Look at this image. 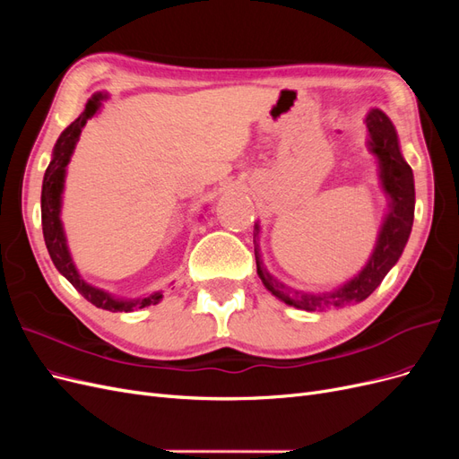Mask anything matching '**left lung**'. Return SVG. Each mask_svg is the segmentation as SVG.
<instances>
[{
  "mask_svg": "<svg viewBox=\"0 0 459 459\" xmlns=\"http://www.w3.org/2000/svg\"><path fill=\"white\" fill-rule=\"evenodd\" d=\"M366 126L369 132V149L379 160L381 187L388 197V212L379 230L377 243H375L373 253L362 272L354 275L351 281H346L344 285L333 290V293L322 295H307L285 287L264 270L260 258L256 256V272L264 287L273 297L289 304V307L314 312L325 310L329 307H342V304L349 302L366 300L381 285L383 277L398 262L408 243L415 208L413 172L404 157H402L396 130L391 118L383 110L371 108L366 117ZM255 230L258 235V224L255 226Z\"/></svg>",
  "mask_w": 459,
  "mask_h": 459,
  "instance_id": "obj_1",
  "label": "left lung"
}]
</instances>
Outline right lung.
Returning a JSON list of instances; mask_svg holds the SVG:
<instances>
[{"label":"right lung","instance_id":"obj_1","mask_svg":"<svg viewBox=\"0 0 459 459\" xmlns=\"http://www.w3.org/2000/svg\"><path fill=\"white\" fill-rule=\"evenodd\" d=\"M103 100H107V95L95 93L86 103L84 113H82L71 126L59 135L57 143L53 147V157L44 174V184H41V228H44L46 247L55 264V268H57L66 280L73 283V287L82 297L90 300L91 304H95L97 308L110 310V312H132L134 308H145V307H152V304H159L162 299L160 290L145 299L132 300V299H117L110 293H107V290L86 283L78 273L71 253H68L63 221H61V199H63V189H65L66 164L71 162L82 128H84L86 122L97 113V110H100Z\"/></svg>","mask_w":459,"mask_h":459}]
</instances>
